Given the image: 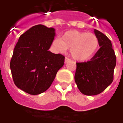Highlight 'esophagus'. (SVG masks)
<instances>
[{
  "instance_id": "obj_1",
  "label": "esophagus",
  "mask_w": 123,
  "mask_h": 123,
  "mask_svg": "<svg viewBox=\"0 0 123 123\" xmlns=\"http://www.w3.org/2000/svg\"><path fill=\"white\" fill-rule=\"evenodd\" d=\"M70 61V59L68 58H67V57H65V63H67L68 62Z\"/></svg>"
}]
</instances>
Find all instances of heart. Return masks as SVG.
<instances>
[{
	"instance_id": "b5f03b06",
	"label": "heart",
	"mask_w": 123,
	"mask_h": 123,
	"mask_svg": "<svg viewBox=\"0 0 123 123\" xmlns=\"http://www.w3.org/2000/svg\"><path fill=\"white\" fill-rule=\"evenodd\" d=\"M52 46L61 53L70 49L72 57L77 61H86L93 56L99 47V40L92 33L70 30L52 42Z\"/></svg>"
}]
</instances>
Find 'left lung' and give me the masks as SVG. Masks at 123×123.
Returning a JSON list of instances; mask_svg holds the SVG:
<instances>
[{"instance_id": "left-lung-1", "label": "left lung", "mask_w": 123, "mask_h": 123, "mask_svg": "<svg viewBox=\"0 0 123 123\" xmlns=\"http://www.w3.org/2000/svg\"><path fill=\"white\" fill-rule=\"evenodd\" d=\"M99 40L100 49L90 61L77 62L75 81L84 95H98L113 81L117 58L111 41L100 31L94 30Z\"/></svg>"}]
</instances>
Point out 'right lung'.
Returning <instances> with one entry per match:
<instances>
[{
	"mask_svg": "<svg viewBox=\"0 0 123 123\" xmlns=\"http://www.w3.org/2000/svg\"><path fill=\"white\" fill-rule=\"evenodd\" d=\"M55 30L43 25L31 27L21 35L10 62L15 86L31 95L44 92L64 65L65 56L48 51Z\"/></svg>",
	"mask_w": 123,
	"mask_h": 123,
	"instance_id": "obj_1",
	"label": "right lung"
}]
</instances>
